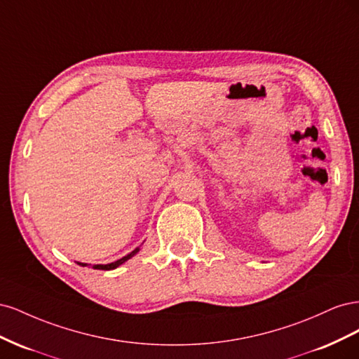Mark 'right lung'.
I'll use <instances>...</instances> for the list:
<instances>
[{"instance_id": "obj_1", "label": "right lung", "mask_w": 359, "mask_h": 359, "mask_svg": "<svg viewBox=\"0 0 359 359\" xmlns=\"http://www.w3.org/2000/svg\"><path fill=\"white\" fill-rule=\"evenodd\" d=\"M139 247H136L132 253H128L127 256H124V257H121V259H118V260H115V262H111V264H106V265H93V268L94 269H103V271H111V269H115V268H118L119 265H123L124 262H127L128 259H132L137 252H139ZM78 265H81V266H86V264H82V262H78Z\"/></svg>"}]
</instances>
